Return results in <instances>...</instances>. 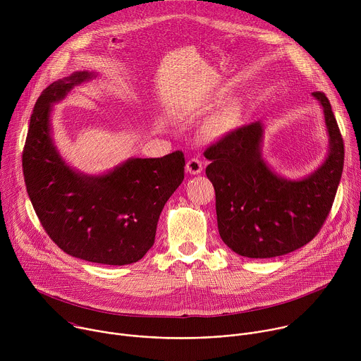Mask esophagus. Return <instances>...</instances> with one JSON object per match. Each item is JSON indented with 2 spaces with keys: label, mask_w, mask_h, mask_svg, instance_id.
Instances as JSON below:
<instances>
[{
  "label": "esophagus",
  "mask_w": 361,
  "mask_h": 361,
  "mask_svg": "<svg viewBox=\"0 0 361 361\" xmlns=\"http://www.w3.org/2000/svg\"><path fill=\"white\" fill-rule=\"evenodd\" d=\"M185 170H187V173H190V174L195 176V174H200V173L202 171V164H201V161H200V160H197V159H191V160H188V161H187V164H185Z\"/></svg>",
  "instance_id": "1"
}]
</instances>
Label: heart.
<instances>
[{"instance_id":"obj_1","label":"heart","mask_w":361,"mask_h":361,"mask_svg":"<svg viewBox=\"0 0 361 361\" xmlns=\"http://www.w3.org/2000/svg\"><path fill=\"white\" fill-rule=\"evenodd\" d=\"M207 107V101H198L195 104L187 106L185 116H195ZM240 111L235 106H228L224 110L209 117L200 127V134L207 141H219L228 135L238 124Z\"/></svg>"}]
</instances>
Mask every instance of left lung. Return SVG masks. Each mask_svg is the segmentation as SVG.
Wrapping results in <instances>:
<instances>
[{"label":"left lung","instance_id":"left-lung-1","mask_svg":"<svg viewBox=\"0 0 361 361\" xmlns=\"http://www.w3.org/2000/svg\"><path fill=\"white\" fill-rule=\"evenodd\" d=\"M324 113L329 152L317 170L290 180L263 157L264 124L255 121L210 145L205 169L216 190L221 240L238 255L271 259L310 243L324 224L344 164V144L329 98L313 92Z\"/></svg>","mask_w":361,"mask_h":361}]
</instances>
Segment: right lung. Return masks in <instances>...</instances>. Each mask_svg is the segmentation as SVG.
I'll list each match as a JSON object with an SVG mask.
<instances>
[{
  "mask_svg": "<svg viewBox=\"0 0 361 361\" xmlns=\"http://www.w3.org/2000/svg\"><path fill=\"white\" fill-rule=\"evenodd\" d=\"M75 71L49 84L37 99L23 152L24 178L32 207L61 250L77 259L126 266L152 247L164 204L184 180V154L128 159L102 174H84L59 151L51 113L75 87L94 80Z\"/></svg>",
  "mask_w": 361,
  "mask_h": 361,
  "instance_id": "obj_1",
  "label": "right lung"
}]
</instances>
